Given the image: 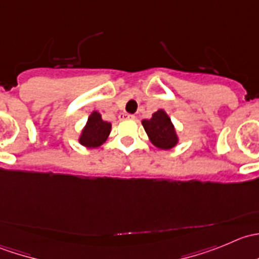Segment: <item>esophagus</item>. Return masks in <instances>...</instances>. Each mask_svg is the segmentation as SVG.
<instances>
[{
  "label": "esophagus",
  "mask_w": 259,
  "mask_h": 259,
  "mask_svg": "<svg viewBox=\"0 0 259 259\" xmlns=\"http://www.w3.org/2000/svg\"><path fill=\"white\" fill-rule=\"evenodd\" d=\"M121 117H122V119H127V120H134L135 119L134 115H132V114H124Z\"/></svg>",
  "instance_id": "34e87169"
}]
</instances>
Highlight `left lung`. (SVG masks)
<instances>
[{
  "label": "left lung",
  "instance_id": "left-lung-1",
  "mask_svg": "<svg viewBox=\"0 0 259 259\" xmlns=\"http://www.w3.org/2000/svg\"><path fill=\"white\" fill-rule=\"evenodd\" d=\"M143 126L150 138L151 143L156 148L168 150L178 142L173 124L164 110H158L154 113L151 119L143 120Z\"/></svg>",
  "mask_w": 259,
  "mask_h": 259
}]
</instances>
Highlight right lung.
<instances>
[{
    "instance_id": "add662e5",
    "label": "right lung",
    "mask_w": 259,
    "mask_h": 259,
    "mask_svg": "<svg viewBox=\"0 0 259 259\" xmlns=\"http://www.w3.org/2000/svg\"><path fill=\"white\" fill-rule=\"evenodd\" d=\"M111 124L108 121H104L101 119V115L98 111H94L90 115L86 124L85 129L82 130V134L80 137V143L88 148H95L103 144L108 139L110 134Z\"/></svg>"
}]
</instances>
